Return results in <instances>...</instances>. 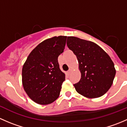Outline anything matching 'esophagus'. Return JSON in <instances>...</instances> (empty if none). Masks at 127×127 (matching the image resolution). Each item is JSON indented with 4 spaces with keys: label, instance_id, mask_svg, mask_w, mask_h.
Segmentation results:
<instances>
[{
    "label": "esophagus",
    "instance_id": "1",
    "mask_svg": "<svg viewBox=\"0 0 127 127\" xmlns=\"http://www.w3.org/2000/svg\"><path fill=\"white\" fill-rule=\"evenodd\" d=\"M67 72H68V74H70V73L71 72V69H69L68 70V71H67Z\"/></svg>",
    "mask_w": 127,
    "mask_h": 127
}]
</instances>
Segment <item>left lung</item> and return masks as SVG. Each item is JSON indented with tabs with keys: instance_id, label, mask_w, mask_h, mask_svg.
Here are the masks:
<instances>
[{
	"instance_id": "8db88e82",
	"label": "left lung",
	"mask_w": 127,
	"mask_h": 127,
	"mask_svg": "<svg viewBox=\"0 0 127 127\" xmlns=\"http://www.w3.org/2000/svg\"><path fill=\"white\" fill-rule=\"evenodd\" d=\"M67 45L76 55L81 72L80 81L74 84L77 92L89 98L104 95L116 72L110 56L94 42L75 37H67Z\"/></svg>"
}]
</instances>
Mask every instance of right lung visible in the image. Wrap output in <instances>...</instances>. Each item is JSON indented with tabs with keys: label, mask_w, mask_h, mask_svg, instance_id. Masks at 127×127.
<instances>
[{
	"label": "right lung",
	"mask_w": 127,
	"mask_h": 127,
	"mask_svg": "<svg viewBox=\"0 0 127 127\" xmlns=\"http://www.w3.org/2000/svg\"><path fill=\"white\" fill-rule=\"evenodd\" d=\"M67 37L45 40L28 56L22 69L23 88L29 98L39 104L53 103L60 96L65 74L58 58L63 52Z\"/></svg>",
	"instance_id": "1"
}]
</instances>
